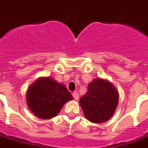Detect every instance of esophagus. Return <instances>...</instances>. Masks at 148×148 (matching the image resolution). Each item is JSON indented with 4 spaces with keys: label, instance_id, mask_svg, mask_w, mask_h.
I'll use <instances>...</instances> for the list:
<instances>
[{
    "label": "esophagus",
    "instance_id": "1",
    "mask_svg": "<svg viewBox=\"0 0 148 148\" xmlns=\"http://www.w3.org/2000/svg\"><path fill=\"white\" fill-rule=\"evenodd\" d=\"M73 97H74L75 100H78V98H79V94H78V92H74V93H73Z\"/></svg>",
    "mask_w": 148,
    "mask_h": 148
}]
</instances>
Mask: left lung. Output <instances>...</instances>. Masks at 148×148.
Instances as JSON below:
<instances>
[{
	"label": "left lung",
	"instance_id": "8db88e82",
	"mask_svg": "<svg viewBox=\"0 0 148 148\" xmlns=\"http://www.w3.org/2000/svg\"><path fill=\"white\" fill-rule=\"evenodd\" d=\"M88 88L79 99L85 118L95 124L107 121L119 104L118 90L109 79L102 77L95 78L88 84Z\"/></svg>",
	"mask_w": 148,
	"mask_h": 148
}]
</instances>
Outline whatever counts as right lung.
Wrapping results in <instances>:
<instances>
[{
    "instance_id": "add662e5",
    "label": "right lung",
    "mask_w": 148,
    "mask_h": 148,
    "mask_svg": "<svg viewBox=\"0 0 148 148\" xmlns=\"http://www.w3.org/2000/svg\"><path fill=\"white\" fill-rule=\"evenodd\" d=\"M74 100L62 83L51 77H40L33 82L26 92L29 110L38 119L48 120L57 116L62 106Z\"/></svg>"
}]
</instances>
